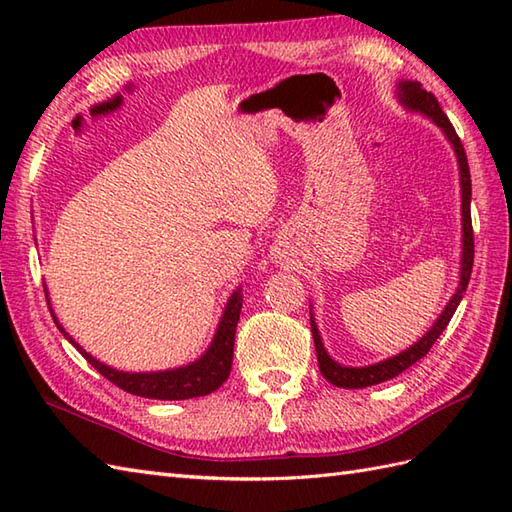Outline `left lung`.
<instances>
[{"instance_id":"left-lung-1","label":"left lung","mask_w":512,"mask_h":512,"mask_svg":"<svg viewBox=\"0 0 512 512\" xmlns=\"http://www.w3.org/2000/svg\"><path fill=\"white\" fill-rule=\"evenodd\" d=\"M400 88V101L405 103L409 110L422 112L424 116H429L436 121L438 127H442L444 136L451 140V145L455 149V156H458V165H460V184H462V231H464V253H462V273H460V286L455 290V295L447 303V308L440 314V319L433 323V328L422 336L418 343H413L409 350L400 352L394 358H387L383 363L369 365V367H343L339 363H334L332 358L325 352V347L321 343V336L317 330V323L310 317L312 325V339L314 347H317V358H319V369L325 380H330L332 385L343 387V389H363L369 385H378L383 380L396 378L400 372H405L407 367L413 363H418L422 356H427L431 345L440 339V334L447 328L451 317L458 310L462 295L466 286H469L471 279V270H473V255H475V242H473V224H471V171H469V160H466V151L460 136L455 134V127L447 118V114L442 112V107L438 103L436 96L431 92L422 90L418 81H405L398 85Z\"/></svg>"}]
</instances>
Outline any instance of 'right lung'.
<instances>
[{"instance_id":"obj_1","label":"right lung","mask_w":512,"mask_h":512,"mask_svg":"<svg viewBox=\"0 0 512 512\" xmlns=\"http://www.w3.org/2000/svg\"><path fill=\"white\" fill-rule=\"evenodd\" d=\"M239 312H242V290L237 288L226 303L220 328H217L215 339L209 350H206V354L187 367L167 369V372H151V374L118 372V369L99 363L88 352H83V347H79V343H74L70 339L68 332L59 325V321L54 323H57V328L65 334V339H70V343L85 356V361H88L96 372H101L107 380H110V383L121 387L123 391H127V394H134L140 398H156V400H189L195 396L211 394V391L220 387L228 378V374H231L233 343H235V328L239 321Z\"/></svg>"}]
</instances>
